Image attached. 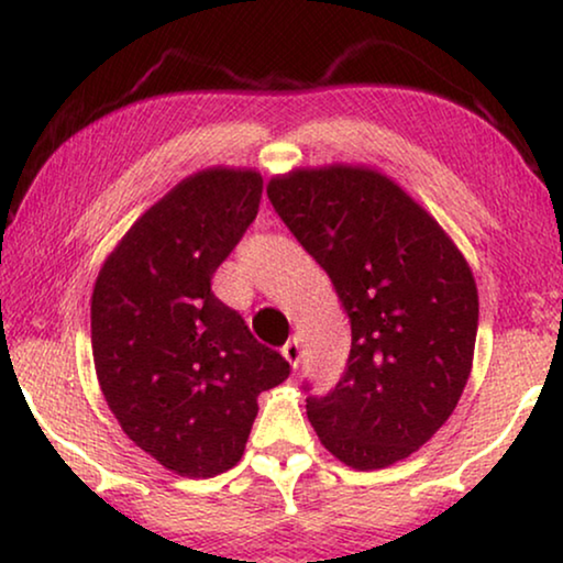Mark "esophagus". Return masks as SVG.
<instances>
[{
    "label": "esophagus",
    "mask_w": 563,
    "mask_h": 563,
    "mask_svg": "<svg viewBox=\"0 0 563 563\" xmlns=\"http://www.w3.org/2000/svg\"><path fill=\"white\" fill-rule=\"evenodd\" d=\"M282 356L289 361L291 368L299 366V358H302V343H299V338H289L287 345L282 349Z\"/></svg>",
    "instance_id": "esophagus-1"
}]
</instances>
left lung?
<instances>
[{
	"label": "left lung",
	"mask_w": 563,
	"mask_h": 563,
	"mask_svg": "<svg viewBox=\"0 0 563 563\" xmlns=\"http://www.w3.org/2000/svg\"><path fill=\"white\" fill-rule=\"evenodd\" d=\"M266 195L351 320L345 374L325 397H307V418L345 466L397 464L451 418L472 374V268L433 214L376 168H295Z\"/></svg>",
	"instance_id": "left-lung-1"
}]
</instances>
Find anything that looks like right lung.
<instances>
[{"label": "right lung", "instance_id": "1", "mask_svg": "<svg viewBox=\"0 0 563 563\" xmlns=\"http://www.w3.org/2000/svg\"><path fill=\"white\" fill-rule=\"evenodd\" d=\"M256 168L212 166L181 179L133 222L99 268L91 353L120 428L168 472L233 468L261 391L289 376L212 295V274L256 220Z\"/></svg>", "mask_w": 563, "mask_h": 563}]
</instances>
